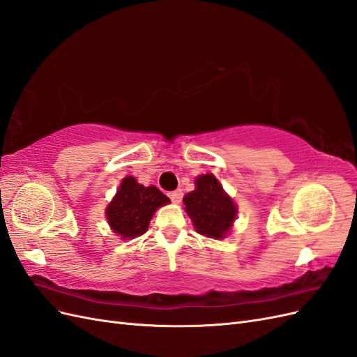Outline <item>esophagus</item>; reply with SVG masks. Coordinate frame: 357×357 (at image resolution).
<instances>
[{
	"mask_svg": "<svg viewBox=\"0 0 357 357\" xmlns=\"http://www.w3.org/2000/svg\"><path fill=\"white\" fill-rule=\"evenodd\" d=\"M168 197L171 198V201H172V202H180V201H181V198H183V192H181L180 189H177V190H172V192H169V193H168Z\"/></svg>",
	"mask_w": 357,
	"mask_h": 357,
	"instance_id": "34e87169",
	"label": "esophagus"
}]
</instances>
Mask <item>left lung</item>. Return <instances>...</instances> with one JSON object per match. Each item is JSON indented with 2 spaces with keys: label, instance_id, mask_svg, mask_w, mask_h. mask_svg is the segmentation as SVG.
Segmentation results:
<instances>
[{
  "label": "left lung",
  "instance_id": "left-lung-1",
  "mask_svg": "<svg viewBox=\"0 0 357 357\" xmlns=\"http://www.w3.org/2000/svg\"><path fill=\"white\" fill-rule=\"evenodd\" d=\"M195 190L183 198L195 229L210 238H223L235 220L236 207L213 174L199 176Z\"/></svg>",
  "mask_w": 357,
  "mask_h": 357
}]
</instances>
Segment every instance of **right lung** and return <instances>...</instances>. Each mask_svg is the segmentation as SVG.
Instances as JSON below:
<instances>
[{"label": "right lung", "instance_id": "add662e5", "mask_svg": "<svg viewBox=\"0 0 357 357\" xmlns=\"http://www.w3.org/2000/svg\"><path fill=\"white\" fill-rule=\"evenodd\" d=\"M169 199L155 186H143L134 177L123 178L117 195L107 207L105 215L121 238H135L147 231L150 219Z\"/></svg>", "mask_w": 357, "mask_h": 357}]
</instances>
